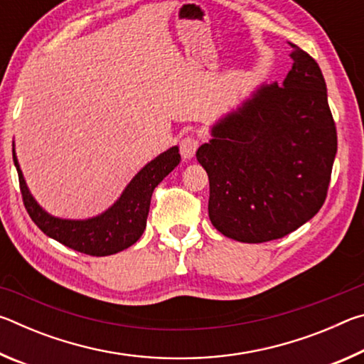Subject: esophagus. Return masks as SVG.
I'll list each match as a JSON object with an SVG mask.
<instances>
[{"instance_id":"esophagus-1","label":"esophagus","mask_w":364,"mask_h":364,"mask_svg":"<svg viewBox=\"0 0 364 364\" xmlns=\"http://www.w3.org/2000/svg\"><path fill=\"white\" fill-rule=\"evenodd\" d=\"M197 147H199V141H197L196 136L183 138L180 143V152H181L183 159H193L196 151H197Z\"/></svg>"}]
</instances>
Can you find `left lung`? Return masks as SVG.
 I'll list each match as a JSON object with an SVG mask.
<instances>
[{
  "mask_svg": "<svg viewBox=\"0 0 364 364\" xmlns=\"http://www.w3.org/2000/svg\"><path fill=\"white\" fill-rule=\"evenodd\" d=\"M287 77L262 85L196 152L210 183L208 217L234 241L284 237L323 207L337 132L321 69L292 45Z\"/></svg>",
  "mask_w": 364,
  "mask_h": 364,
  "instance_id": "obj_1",
  "label": "left lung"
}]
</instances>
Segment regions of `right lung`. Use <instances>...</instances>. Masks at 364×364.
Returning a JSON list of instances; mask_svg holds the SVG:
<instances>
[{
	"label": "right lung",
	"mask_w": 364,
	"mask_h": 364,
	"mask_svg": "<svg viewBox=\"0 0 364 364\" xmlns=\"http://www.w3.org/2000/svg\"><path fill=\"white\" fill-rule=\"evenodd\" d=\"M12 159L19 175L23 205L33 223L67 247L86 255L106 257L128 249L143 236L154 189L180 164L181 156L176 146L160 154L138 171L112 207L88 220H63L43 210L30 194L14 149Z\"/></svg>",
	"instance_id": "1"
}]
</instances>
